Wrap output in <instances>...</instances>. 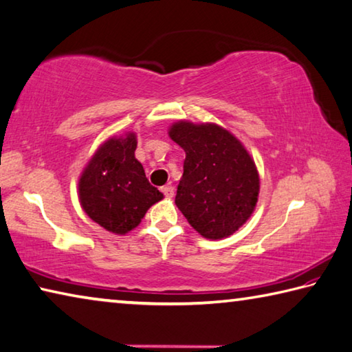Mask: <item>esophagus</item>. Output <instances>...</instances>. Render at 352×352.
<instances>
[{"mask_svg":"<svg viewBox=\"0 0 352 352\" xmlns=\"http://www.w3.org/2000/svg\"><path fill=\"white\" fill-rule=\"evenodd\" d=\"M162 190H163V194L168 197V198L174 197V192H175V189H174V186H172V184H166V186Z\"/></svg>","mask_w":352,"mask_h":352,"instance_id":"obj_1","label":"esophagus"}]
</instances>
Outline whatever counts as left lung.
Instances as JSON below:
<instances>
[{"instance_id": "left-lung-1", "label": "left lung", "mask_w": 352, "mask_h": 352, "mask_svg": "<svg viewBox=\"0 0 352 352\" xmlns=\"http://www.w3.org/2000/svg\"><path fill=\"white\" fill-rule=\"evenodd\" d=\"M169 137L186 152L175 204L204 239L221 240L239 231L258 201L260 178L240 140L215 123L180 120Z\"/></svg>"}]
</instances>
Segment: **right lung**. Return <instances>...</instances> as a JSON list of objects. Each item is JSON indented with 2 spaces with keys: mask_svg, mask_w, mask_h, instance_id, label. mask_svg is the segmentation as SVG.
I'll use <instances>...</instances> for the list:
<instances>
[{
  "mask_svg": "<svg viewBox=\"0 0 352 352\" xmlns=\"http://www.w3.org/2000/svg\"><path fill=\"white\" fill-rule=\"evenodd\" d=\"M135 149L133 132L107 138L89 160L78 180L82 210L101 228L117 235L135 229L152 204L163 198L146 178Z\"/></svg>",
  "mask_w": 352,
  "mask_h": 352,
  "instance_id": "obj_1",
  "label": "right lung"
}]
</instances>
